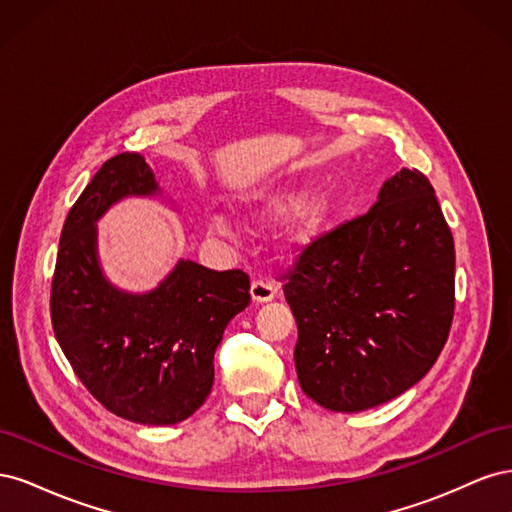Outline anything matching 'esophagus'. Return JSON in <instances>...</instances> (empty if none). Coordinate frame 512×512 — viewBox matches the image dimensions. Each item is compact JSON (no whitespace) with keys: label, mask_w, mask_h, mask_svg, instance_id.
<instances>
[{"label":"esophagus","mask_w":512,"mask_h":512,"mask_svg":"<svg viewBox=\"0 0 512 512\" xmlns=\"http://www.w3.org/2000/svg\"><path fill=\"white\" fill-rule=\"evenodd\" d=\"M250 294L256 303H269L275 299L277 286L271 280H256V282H252Z\"/></svg>","instance_id":"esophagus-1"}]
</instances>
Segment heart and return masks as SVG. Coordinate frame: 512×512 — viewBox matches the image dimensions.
<instances>
[{
	"mask_svg": "<svg viewBox=\"0 0 512 512\" xmlns=\"http://www.w3.org/2000/svg\"><path fill=\"white\" fill-rule=\"evenodd\" d=\"M331 213L333 200L327 194L305 196L299 188L262 192L245 198L239 207L241 220L254 228H269L286 217L277 230V245L284 252H301L312 245L322 235L324 226L329 224ZM207 226L215 235L228 237L235 222L230 215L218 211L209 215Z\"/></svg>",
	"mask_w": 512,
	"mask_h": 512,
	"instance_id": "b5f03b06",
	"label": "heart"
}]
</instances>
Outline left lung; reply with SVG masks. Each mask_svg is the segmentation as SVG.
Here are the masks:
<instances>
[{"label":"left lung","instance_id":"8db88e82","mask_svg":"<svg viewBox=\"0 0 512 512\" xmlns=\"http://www.w3.org/2000/svg\"><path fill=\"white\" fill-rule=\"evenodd\" d=\"M284 297L299 384L333 412L399 397L440 356L455 309V245L429 179L401 168L352 222L314 241Z\"/></svg>","mask_w":512,"mask_h":512}]
</instances>
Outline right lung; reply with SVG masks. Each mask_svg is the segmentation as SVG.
Here are the masks:
<instances>
[{
  "label": "right lung",
  "mask_w": 512,
  "mask_h": 512,
  "mask_svg": "<svg viewBox=\"0 0 512 512\" xmlns=\"http://www.w3.org/2000/svg\"><path fill=\"white\" fill-rule=\"evenodd\" d=\"M162 188L138 153L106 160L70 209L51 288V320L74 374L138 425H175L205 404L226 324L250 305V277L177 260L147 292L115 286L98 256V220L123 198Z\"/></svg>",
  "instance_id": "1"
}]
</instances>
